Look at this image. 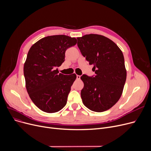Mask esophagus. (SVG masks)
Segmentation results:
<instances>
[{
    "mask_svg": "<svg viewBox=\"0 0 151 151\" xmlns=\"http://www.w3.org/2000/svg\"><path fill=\"white\" fill-rule=\"evenodd\" d=\"M80 78H81V76L80 75H76V79L77 80H80Z\"/></svg>",
    "mask_w": 151,
    "mask_h": 151,
    "instance_id": "34e87169",
    "label": "esophagus"
}]
</instances>
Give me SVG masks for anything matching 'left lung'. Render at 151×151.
I'll return each mask as SVG.
<instances>
[{"label": "left lung", "instance_id": "left-lung-1", "mask_svg": "<svg viewBox=\"0 0 151 151\" xmlns=\"http://www.w3.org/2000/svg\"><path fill=\"white\" fill-rule=\"evenodd\" d=\"M78 46L96 75H83L81 96L83 104L91 111L103 112L113 107L121 98L127 78L124 58L117 45L98 34L78 37Z\"/></svg>", "mask_w": 151, "mask_h": 151}]
</instances>
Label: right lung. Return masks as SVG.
I'll list each match as a JSON object with an SVG mask.
<instances>
[{"mask_svg":"<svg viewBox=\"0 0 151 151\" xmlns=\"http://www.w3.org/2000/svg\"><path fill=\"white\" fill-rule=\"evenodd\" d=\"M75 38L64 35L44 37L30 48L24 65L26 88L34 104L47 113L58 112L67 104L73 73H59L56 67L65 60V52L76 44Z\"/></svg>","mask_w":151,"mask_h":151,"instance_id":"obj_1","label":"right lung"}]
</instances>
